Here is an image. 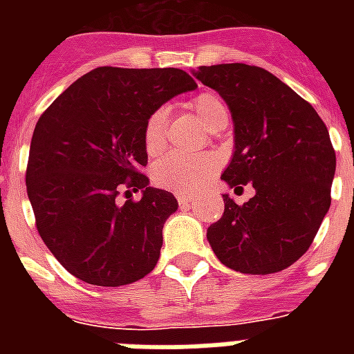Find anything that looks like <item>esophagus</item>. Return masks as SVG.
<instances>
[{
    "label": "esophagus",
    "instance_id": "obj_1",
    "mask_svg": "<svg viewBox=\"0 0 354 354\" xmlns=\"http://www.w3.org/2000/svg\"><path fill=\"white\" fill-rule=\"evenodd\" d=\"M191 196H187V194H178V202H180V205L182 207H187V205H191Z\"/></svg>",
    "mask_w": 354,
    "mask_h": 354
}]
</instances>
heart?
Wrapping results in <instances>:
<instances>
[{"label": "heart", "mask_w": 354, "mask_h": 354, "mask_svg": "<svg viewBox=\"0 0 354 354\" xmlns=\"http://www.w3.org/2000/svg\"><path fill=\"white\" fill-rule=\"evenodd\" d=\"M191 108L202 122V127L207 130L227 121L226 106L221 101V97H216L215 93H200L191 101ZM167 119H169V110L161 106L150 113L145 122L143 145L149 156H158L165 149ZM215 169L216 160L213 156L189 158L182 154H169L152 165V180L160 187L178 193H191L198 189L215 172Z\"/></svg>", "instance_id": "b5f03b06"}]
</instances>
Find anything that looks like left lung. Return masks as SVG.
Listing matches in <instances>:
<instances>
[{
	"mask_svg": "<svg viewBox=\"0 0 354 354\" xmlns=\"http://www.w3.org/2000/svg\"><path fill=\"white\" fill-rule=\"evenodd\" d=\"M230 108L233 154L222 180L253 198H224V215L207 227L222 264L266 275L294 264L313 244L330 207L336 154L316 110L275 75L248 64L191 71Z\"/></svg>",
	"mask_w": 354,
	"mask_h": 354,
	"instance_id": "1",
	"label": "left lung"
}]
</instances>
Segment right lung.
<instances>
[{
	"label": "right lung",
	"mask_w": 354,
	"mask_h": 354,
	"mask_svg": "<svg viewBox=\"0 0 354 354\" xmlns=\"http://www.w3.org/2000/svg\"><path fill=\"white\" fill-rule=\"evenodd\" d=\"M193 90L196 82L182 69L104 66L75 80L41 113L30 139L27 196L41 241L71 275L121 286L154 270L178 200L149 187L141 174L149 160L145 122ZM122 187L141 188L142 200L119 205Z\"/></svg>",
	"instance_id": "right-lung-1"
}]
</instances>
